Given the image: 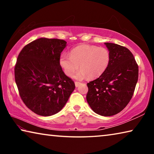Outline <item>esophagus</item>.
<instances>
[{"label": "esophagus", "mask_w": 154, "mask_h": 154, "mask_svg": "<svg viewBox=\"0 0 154 154\" xmlns=\"http://www.w3.org/2000/svg\"><path fill=\"white\" fill-rule=\"evenodd\" d=\"M75 86H76V88H77V87L79 86L80 84H81V83L80 82H75Z\"/></svg>", "instance_id": "1"}]
</instances>
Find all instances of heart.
Wrapping results in <instances>:
<instances>
[{
  "label": "heart",
  "instance_id": "b5f03b06",
  "mask_svg": "<svg viewBox=\"0 0 154 154\" xmlns=\"http://www.w3.org/2000/svg\"><path fill=\"white\" fill-rule=\"evenodd\" d=\"M111 55L107 49L94 45H83L72 49L71 55L63 53L60 57V65L67 76L71 77L79 69L75 77L79 79L87 76L90 79L103 75L110 62Z\"/></svg>",
  "mask_w": 154,
  "mask_h": 154
}]
</instances>
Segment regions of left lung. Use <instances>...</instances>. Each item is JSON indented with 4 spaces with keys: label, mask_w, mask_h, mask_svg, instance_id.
<instances>
[{
    "label": "left lung",
    "mask_w": 154,
    "mask_h": 154,
    "mask_svg": "<svg viewBox=\"0 0 154 154\" xmlns=\"http://www.w3.org/2000/svg\"><path fill=\"white\" fill-rule=\"evenodd\" d=\"M105 44L110 53V62L103 75L87 83L86 99L96 113L111 116L123 110L131 100L139 67L128 49L118 44Z\"/></svg>",
    "instance_id": "obj_1"
}]
</instances>
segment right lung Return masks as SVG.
Returning <instances> with one entry per match:
<instances>
[{
  "label": "right lung",
  "mask_w": 154,
  "mask_h": 154,
  "mask_svg": "<svg viewBox=\"0 0 154 154\" xmlns=\"http://www.w3.org/2000/svg\"><path fill=\"white\" fill-rule=\"evenodd\" d=\"M66 42L40 38L24 47L15 64V80L21 98L36 114L50 116L61 110L75 90V83L60 65Z\"/></svg>",
  "instance_id": "1"
}]
</instances>
